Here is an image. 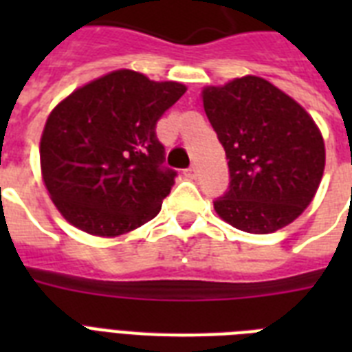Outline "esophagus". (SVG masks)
<instances>
[{"label":"esophagus","mask_w":352,"mask_h":352,"mask_svg":"<svg viewBox=\"0 0 352 352\" xmlns=\"http://www.w3.org/2000/svg\"><path fill=\"white\" fill-rule=\"evenodd\" d=\"M184 175H186L188 179H195V177H197V166H195V164L190 166V168L184 171Z\"/></svg>","instance_id":"esophagus-1"}]
</instances>
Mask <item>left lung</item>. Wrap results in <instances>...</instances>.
<instances>
[{
    "label": "left lung",
    "instance_id": "1",
    "mask_svg": "<svg viewBox=\"0 0 352 352\" xmlns=\"http://www.w3.org/2000/svg\"><path fill=\"white\" fill-rule=\"evenodd\" d=\"M203 107L225 148L230 190L214 208L248 234H272L300 217L325 170V142L298 102L254 74L203 87Z\"/></svg>",
    "mask_w": 352,
    "mask_h": 352
}]
</instances>
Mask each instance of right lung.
I'll return each instance as SVG.
<instances>
[{
  "instance_id": "obj_1",
  "label": "right lung",
  "mask_w": 352,
  "mask_h": 352,
  "mask_svg": "<svg viewBox=\"0 0 352 352\" xmlns=\"http://www.w3.org/2000/svg\"><path fill=\"white\" fill-rule=\"evenodd\" d=\"M186 85L118 69L74 89L49 113L41 179L63 219L96 237L137 230L160 212L175 171L164 170L155 126Z\"/></svg>"
}]
</instances>
